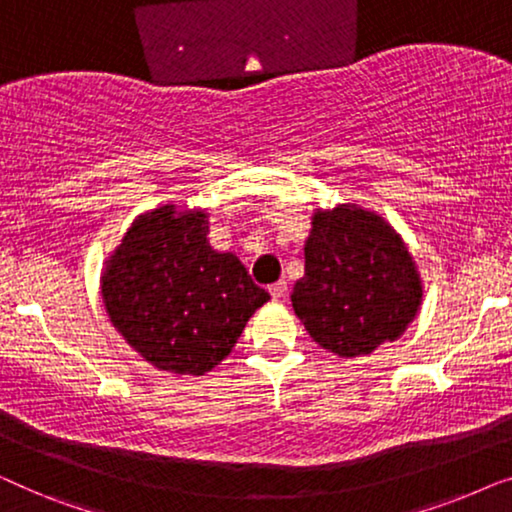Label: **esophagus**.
Masks as SVG:
<instances>
[{"label":"esophagus","instance_id":"esophagus-1","mask_svg":"<svg viewBox=\"0 0 512 512\" xmlns=\"http://www.w3.org/2000/svg\"><path fill=\"white\" fill-rule=\"evenodd\" d=\"M286 293H289V286H286L284 279H279V282H275L270 286V296L275 300H284Z\"/></svg>","mask_w":512,"mask_h":512}]
</instances>
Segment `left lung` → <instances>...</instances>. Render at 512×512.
<instances>
[{
  "label": "left lung",
  "instance_id": "1",
  "mask_svg": "<svg viewBox=\"0 0 512 512\" xmlns=\"http://www.w3.org/2000/svg\"><path fill=\"white\" fill-rule=\"evenodd\" d=\"M422 296L415 258L389 221L352 202L314 212L291 303L319 347L342 359L375 352L401 338Z\"/></svg>",
  "mask_w": 512,
  "mask_h": 512
}]
</instances>
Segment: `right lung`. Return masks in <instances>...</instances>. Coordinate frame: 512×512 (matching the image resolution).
I'll use <instances>...</instances> for the list:
<instances>
[{
    "label": "right lung",
    "mask_w": 512,
    "mask_h": 512,
    "mask_svg": "<svg viewBox=\"0 0 512 512\" xmlns=\"http://www.w3.org/2000/svg\"><path fill=\"white\" fill-rule=\"evenodd\" d=\"M205 209L139 214L102 270V300L125 342L158 370L205 375L233 352L270 293L240 258L209 247Z\"/></svg>",
    "instance_id": "obj_1"
}]
</instances>
